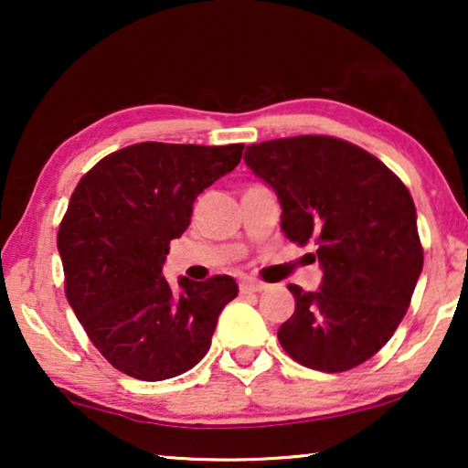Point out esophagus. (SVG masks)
<instances>
[{"mask_svg":"<svg viewBox=\"0 0 468 468\" xmlns=\"http://www.w3.org/2000/svg\"><path fill=\"white\" fill-rule=\"evenodd\" d=\"M261 290H266V285L260 283V281H253V279H242V281H240V292H242V293L261 292Z\"/></svg>","mask_w":468,"mask_h":468,"instance_id":"esophagus-1","label":"esophagus"}]
</instances>
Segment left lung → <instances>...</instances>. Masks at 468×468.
<instances>
[{
  "mask_svg": "<svg viewBox=\"0 0 468 468\" xmlns=\"http://www.w3.org/2000/svg\"><path fill=\"white\" fill-rule=\"evenodd\" d=\"M245 164L271 185L281 229L317 245V292L287 285L296 311L279 328L281 347L303 367L343 373L373 357L405 317L424 251L413 197L399 176L360 146L332 136L251 144Z\"/></svg>",
  "mask_w": 468,
  "mask_h": 468,
  "instance_id": "left-lung-1",
  "label": "left lung"
}]
</instances>
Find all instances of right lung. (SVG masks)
Listing matches in <instances>:
<instances>
[{
    "instance_id": "add662e5",
    "label": "right lung",
    "mask_w": 468,
    "mask_h": 468,
    "mask_svg": "<svg viewBox=\"0 0 468 468\" xmlns=\"http://www.w3.org/2000/svg\"><path fill=\"white\" fill-rule=\"evenodd\" d=\"M242 144L138 143L100 159L76 185L57 234L66 296L87 336L121 373L170 379L207 356L239 285L162 274L196 197L232 172Z\"/></svg>"
}]
</instances>
